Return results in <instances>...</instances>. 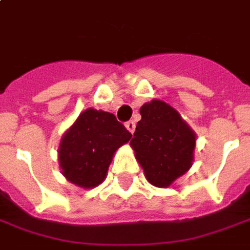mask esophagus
<instances>
[{
  "label": "esophagus",
  "mask_w": 250,
  "mask_h": 250,
  "mask_svg": "<svg viewBox=\"0 0 250 250\" xmlns=\"http://www.w3.org/2000/svg\"><path fill=\"white\" fill-rule=\"evenodd\" d=\"M125 127H127V130L130 131L131 134H132V132L135 131V123H134L132 120H128V122L125 123Z\"/></svg>",
  "instance_id": "34e87169"
}]
</instances>
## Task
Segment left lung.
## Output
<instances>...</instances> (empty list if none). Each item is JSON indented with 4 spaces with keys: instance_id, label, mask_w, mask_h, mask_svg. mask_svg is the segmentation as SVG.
I'll return each mask as SVG.
<instances>
[{
    "instance_id": "1",
    "label": "left lung",
    "mask_w": 250,
    "mask_h": 250,
    "mask_svg": "<svg viewBox=\"0 0 250 250\" xmlns=\"http://www.w3.org/2000/svg\"><path fill=\"white\" fill-rule=\"evenodd\" d=\"M141 116L130 145L150 184L165 188L191 167L195 132L161 100L143 104Z\"/></svg>"
}]
</instances>
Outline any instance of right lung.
I'll list each match as a JSON object with an SVG mask.
<instances>
[{
	"mask_svg": "<svg viewBox=\"0 0 250 250\" xmlns=\"http://www.w3.org/2000/svg\"><path fill=\"white\" fill-rule=\"evenodd\" d=\"M131 139L116 116L89 108L66 131L59 146L62 173L73 184L93 188L105 179L115 151Z\"/></svg>",
	"mask_w": 250,
	"mask_h": 250,
	"instance_id": "right-lung-1",
	"label": "right lung"
}]
</instances>
